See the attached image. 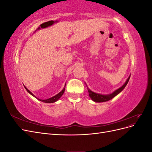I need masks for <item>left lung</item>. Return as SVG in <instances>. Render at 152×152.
I'll return each mask as SVG.
<instances>
[{
  "mask_svg": "<svg viewBox=\"0 0 152 152\" xmlns=\"http://www.w3.org/2000/svg\"><path fill=\"white\" fill-rule=\"evenodd\" d=\"M129 79H130V77L128 78L127 81L126 82V83L124 84L121 87H120V88L118 89L117 90L115 91L113 93L110 94H108V95H102V94L95 93H93V92H92L91 90L87 89H88L89 96L91 97V98L93 99L94 102H107V101L110 100L111 99H112L113 98H114L115 96H117L118 93H120L121 92L124 88H125V87L127 84L129 80Z\"/></svg>",
  "mask_w": 152,
  "mask_h": 152,
  "instance_id": "obj_1",
  "label": "left lung"
}]
</instances>
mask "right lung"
Returning a JSON list of instances; mask_svg holds the SVG:
<instances>
[{
  "label": "right lung",
  "instance_id": "obj_1",
  "mask_svg": "<svg viewBox=\"0 0 152 152\" xmlns=\"http://www.w3.org/2000/svg\"><path fill=\"white\" fill-rule=\"evenodd\" d=\"M25 88L26 89V90L28 92V93L30 94H31L32 96H34L35 98H36L35 96V95H34L33 94H32L31 92L26 88V87H25ZM65 87H64L63 88V89L60 92V93H58V94H56V96H53V97H52V98H49V99H39V98H36L37 99H38L39 100H40V101H41V102H44V103H54V102H56V101H58V99H59L60 98V97L63 94V93H64V92H65Z\"/></svg>",
  "mask_w": 152,
  "mask_h": 152
}]
</instances>
